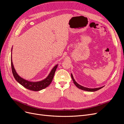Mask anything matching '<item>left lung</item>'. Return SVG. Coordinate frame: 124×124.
Instances as JSON below:
<instances>
[{
  "label": "left lung",
  "instance_id": "8db88e82",
  "mask_svg": "<svg viewBox=\"0 0 124 124\" xmlns=\"http://www.w3.org/2000/svg\"><path fill=\"white\" fill-rule=\"evenodd\" d=\"M71 78H72V80H73V81L74 84L75 85H76V86H77V87L78 88H79V89H80L83 90V91H88V92H95V91H98V90H99V89H101V88H102L103 87H101L96 88H87V87H84V86H82L79 85L78 83H77L76 81L74 80V78H73V76H72V74H71Z\"/></svg>",
  "mask_w": 124,
  "mask_h": 124
}]
</instances>
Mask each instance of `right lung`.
Masks as SVG:
<instances>
[{
  "label": "right lung",
  "instance_id": "obj_1",
  "mask_svg": "<svg viewBox=\"0 0 124 124\" xmlns=\"http://www.w3.org/2000/svg\"><path fill=\"white\" fill-rule=\"evenodd\" d=\"M11 68H12V73L15 78V79H16L20 84H21L22 86H23L24 87H25L26 88H27L29 90H31V91H40V90H42L47 87V86L51 84L52 80H53L55 72L58 66V65H57L54 67L53 69H52V71H51L49 75H48V77L46 78V79H44V80H42L40 82H29L23 79V78H21L17 74L16 70H15V69L14 68V66L13 65L12 61V56H11Z\"/></svg>",
  "mask_w": 124,
  "mask_h": 124
}]
</instances>
